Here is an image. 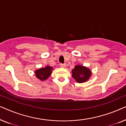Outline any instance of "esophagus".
Returning <instances> with one entry per match:
<instances>
[{"instance_id": "obj_1", "label": "esophagus", "mask_w": 126, "mask_h": 126, "mask_svg": "<svg viewBox=\"0 0 126 126\" xmlns=\"http://www.w3.org/2000/svg\"><path fill=\"white\" fill-rule=\"evenodd\" d=\"M60 66L61 67V68H65V66H66V64H65V63H61V64H60Z\"/></svg>"}]
</instances>
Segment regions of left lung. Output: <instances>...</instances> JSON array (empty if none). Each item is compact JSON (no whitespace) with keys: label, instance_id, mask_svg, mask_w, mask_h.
Listing matches in <instances>:
<instances>
[{"label":"left lung","instance_id":"left-lung-1","mask_svg":"<svg viewBox=\"0 0 126 126\" xmlns=\"http://www.w3.org/2000/svg\"><path fill=\"white\" fill-rule=\"evenodd\" d=\"M72 72V77L79 83L87 81L91 76V70L81 65H76Z\"/></svg>","mask_w":126,"mask_h":126}]
</instances>
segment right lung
Here are the masks:
<instances>
[{"label":"right lung","instance_id":"1","mask_svg":"<svg viewBox=\"0 0 126 126\" xmlns=\"http://www.w3.org/2000/svg\"><path fill=\"white\" fill-rule=\"evenodd\" d=\"M53 68L49 66H46L45 68H42L35 70L36 77L41 81H44L49 78Z\"/></svg>","mask_w":126,"mask_h":126}]
</instances>
